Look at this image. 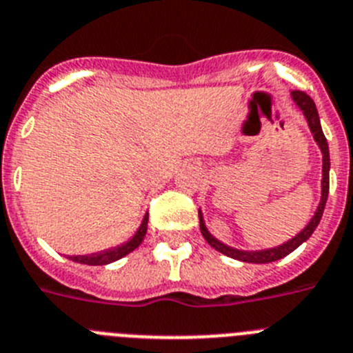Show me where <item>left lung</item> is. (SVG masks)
Wrapping results in <instances>:
<instances>
[{
  "mask_svg": "<svg viewBox=\"0 0 353 353\" xmlns=\"http://www.w3.org/2000/svg\"><path fill=\"white\" fill-rule=\"evenodd\" d=\"M292 98H294L295 105L299 107L303 110L304 117H306L307 125H310L311 133H313V139L319 144L320 151L323 154V165H322V199H320V204L316 208L315 216L311 218L310 223L303 228V230L297 234L295 237H292L290 241H287L285 244L278 248H271V250H262V252H241V250H236V248H230L227 244L220 243L218 239L209 234V230L205 228L204 220H202V212H199V220H200V232H202V236L204 239L214 248L216 252L223 253V255L230 256V259L241 260V262H248V263H269L274 262V260L283 259L287 256L288 253H292L295 248H299L304 241L310 239V236L315 232V228L319 227L320 220H322L323 214V208H325L327 202V195H329V169H331V160H329V145H327L325 135L322 132V126H320V117L319 112H316V105L315 101L311 100L304 91H292Z\"/></svg>",
  "mask_w": 353,
  "mask_h": 353,
  "instance_id": "left-lung-1",
  "label": "left lung"
}]
</instances>
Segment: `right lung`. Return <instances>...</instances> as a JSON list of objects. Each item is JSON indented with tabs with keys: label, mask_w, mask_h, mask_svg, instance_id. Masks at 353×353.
Masks as SVG:
<instances>
[{
	"label": "right lung",
	"mask_w": 353,
	"mask_h": 353,
	"mask_svg": "<svg viewBox=\"0 0 353 353\" xmlns=\"http://www.w3.org/2000/svg\"><path fill=\"white\" fill-rule=\"evenodd\" d=\"M145 232H148V214L144 216L141 227H139L137 234L128 241V243L121 244V246L112 248V250H107V252L93 253V255H77V256H70V260H74L77 263H85V265H105V263L116 262V260L123 259L128 253H132L135 248H139V244L144 241Z\"/></svg>",
	"instance_id": "add662e5"
}]
</instances>
